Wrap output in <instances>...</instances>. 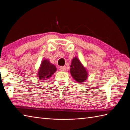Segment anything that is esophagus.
Wrapping results in <instances>:
<instances>
[{
	"instance_id": "obj_1",
	"label": "esophagus",
	"mask_w": 130,
	"mask_h": 130,
	"mask_svg": "<svg viewBox=\"0 0 130 130\" xmlns=\"http://www.w3.org/2000/svg\"><path fill=\"white\" fill-rule=\"evenodd\" d=\"M60 70L62 71H65L66 70V67H60Z\"/></svg>"
}]
</instances>
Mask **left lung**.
Segmentation results:
<instances>
[{"label": "left lung", "mask_w": 130, "mask_h": 130, "mask_svg": "<svg viewBox=\"0 0 130 130\" xmlns=\"http://www.w3.org/2000/svg\"><path fill=\"white\" fill-rule=\"evenodd\" d=\"M70 72L71 76L78 83L82 84L88 79V71L76 56L71 60Z\"/></svg>", "instance_id": "left-lung-1"}]
</instances>
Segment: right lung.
<instances>
[{"label":"right lung","mask_w":130,"mask_h":130,"mask_svg":"<svg viewBox=\"0 0 130 130\" xmlns=\"http://www.w3.org/2000/svg\"><path fill=\"white\" fill-rule=\"evenodd\" d=\"M56 70L57 69L55 65L51 63L48 59H45L41 62L38 70L37 76L40 80H46L50 78Z\"/></svg>","instance_id":"right-lung-1"}]
</instances>
